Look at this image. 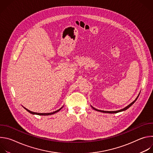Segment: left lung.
<instances>
[{"mask_svg":"<svg viewBox=\"0 0 153 153\" xmlns=\"http://www.w3.org/2000/svg\"><path fill=\"white\" fill-rule=\"evenodd\" d=\"M139 94H139V95L137 96V97H136V99L133 102H131V103L129 105H128L127 106H126L125 108H123V109H122V110H118V111H102V110H97V109H96L95 108H94L93 106H91V107L94 109V110H96V111H99V112H102V113H119V112H121V111H125L126 110H127L128 108H129L131 106L136 100H137V98H138V97H139Z\"/></svg>","mask_w":153,"mask_h":153,"instance_id":"obj_1","label":"left lung"}]
</instances>
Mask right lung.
<instances>
[{"mask_svg":"<svg viewBox=\"0 0 153 153\" xmlns=\"http://www.w3.org/2000/svg\"><path fill=\"white\" fill-rule=\"evenodd\" d=\"M24 107V106H23ZM63 107V106H62ZM62 108H60V109H59V110H57V111H54V112H53V113H35V112H33V111H30L29 110H28V109H27L26 108H25V107H24L25 110L27 111H28L29 113H30L31 114H37V115H41V116H48V115H51V114H54V113H57V112H59L61 109L62 108Z\"/></svg>","mask_w":153,"mask_h":153,"instance_id":"1","label":"right lung"}]
</instances>
